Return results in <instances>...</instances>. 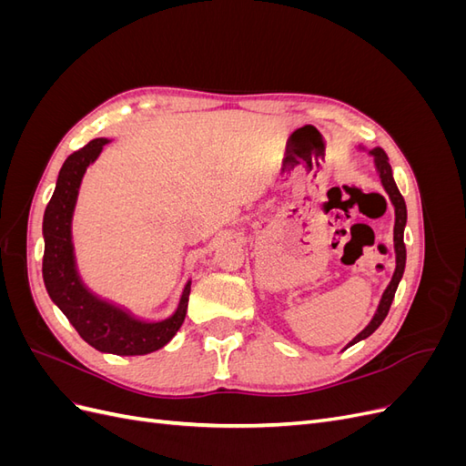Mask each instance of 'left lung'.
<instances>
[{
	"label": "left lung",
	"instance_id": "obj_1",
	"mask_svg": "<svg viewBox=\"0 0 466 466\" xmlns=\"http://www.w3.org/2000/svg\"><path fill=\"white\" fill-rule=\"evenodd\" d=\"M358 151H363L368 153L370 157L373 159V165H375V171L379 175V180L380 185H383L389 200L394 208V231H392V243H394V262H397V266H394V274L389 281L387 289L383 291V295H380V301L377 305V311L373 315V319L370 320L368 327H365L354 340L348 342L346 348L354 346L361 340H365V338H370L379 327L380 322L385 320L389 309H390V303L394 299V293H397V288L400 284L402 279V274H404V266H406V247H404V228H406V204H404V198L400 196L399 188H397V182H394L392 178V168L389 165V157L387 153L380 149V147H373V149H368L363 146H358Z\"/></svg>",
	"mask_w": 466,
	"mask_h": 466
}]
</instances>
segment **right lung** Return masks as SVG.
<instances>
[{
    "mask_svg": "<svg viewBox=\"0 0 466 466\" xmlns=\"http://www.w3.org/2000/svg\"><path fill=\"white\" fill-rule=\"evenodd\" d=\"M106 137H96L64 161L42 219V278L54 305L89 346L115 356H146L173 340L187 317L190 284L182 288L175 311L165 319H142L128 307L101 298L81 278L74 247V214L87 168L98 159Z\"/></svg>",
    "mask_w": 466,
    "mask_h": 466,
    "instance_id": "right-lung-1",
    "label": "right lung"
}]
</instances>
